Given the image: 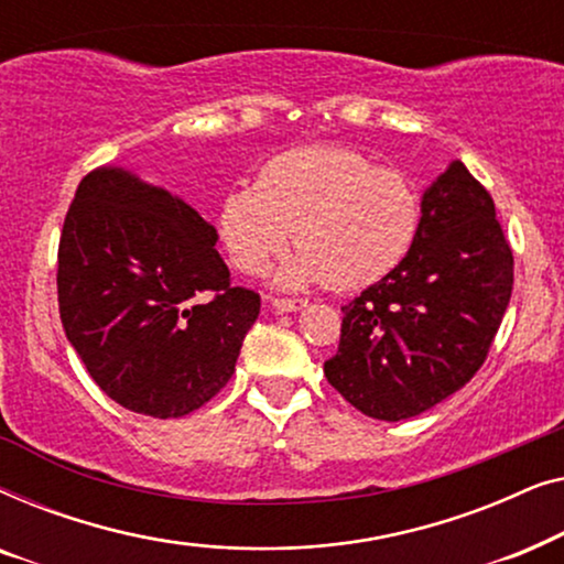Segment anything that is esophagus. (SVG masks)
<instances>
[{"mask_svg":"<svg viewBox=\"0 0 564 564\" xmlns=\"http://www.w3.org/2000/svg\"><path fill=\"white\" fill-rule=\"evenodd\" d=\"M274 311L280 313H295V311H303V307L307 305V300H290V297H274L272 300Z\"/></svg>","mask_w":564,"mask_h":564,"instance_id":"1","label":"esophagus"}]
</instances>
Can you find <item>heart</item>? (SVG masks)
<instances>
[{"mask_svg":"<svg viewBox=\"0 0 564 564\" xmlns=\"http://www.w3.org/2000/svg\"><path fill=\"white\" fill-rule=\"evenodd\" d=\"M228 257L261 274L303 249L280 272L284 288L326 282L338 292L380 282L403 264L421 228V197L405 174L377 166L346 145H300L269 159L257 187L223 199L218 218Z\"/></svg>","mask_w":564,"mask_h":564,"instance_id":"1","label":"heart"}]
</instances>
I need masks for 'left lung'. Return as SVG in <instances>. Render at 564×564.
<instances>
[{
    "label": "left lung",
    "mask_w": 564,
    "mask_h": 564,
    "mask_svg": "<svg viewBox=\"0 0 564 564\" xmlns=\"http://www.w3.org/2000/svg\"><path fill=\"white\" fill-rule=\"evenodd\" d=\"M513 253L488 189L452 161L423 192L395 272L341 307L328 382L369 419H413L473 380L511 300Z\"/></svg>",
    "instance_id": "obj_1"
}]
</instances>
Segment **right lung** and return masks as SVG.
Masks as SVG:
<instances>
[{"mask_svg":"<svg viewBox=\"0 0 564 564\" xmlns=\"http://www.w3.org/2000/svg\"><path fill=\"white\" fill-rule=\"evenodd\" d=\"M218 230L164 187L99 166L76 187L58 243L68 344L115 403L182 419L236 372L261 300L234 288Z\"/></svg>","mask_w":564,"mask_h":564,"instance_id":"obj_1","label":"right lung"}]
</instances>
